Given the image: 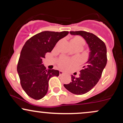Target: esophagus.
<instances>
[{
    "mask_svg": "<svg viewBox=\"0 0 123 123\" xmlns=\"http://www.w3.org/2000/svg\"><path fill=\"white\" fill-rule=\"evenodd\" d=\"M63 73H63V72L62 71V70H60V76H61V75H63Z\"/></svg>",
    "mask_w": 123,
    "mask_h": 123,
    "instance_id": "esophagus-1",
    "label": "esophagus"
}]
</instances>
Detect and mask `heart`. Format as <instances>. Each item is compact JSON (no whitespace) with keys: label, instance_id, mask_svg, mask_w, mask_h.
<instances>
[{"label":"heart","instance_id":"b5f03b06","mask_svg":"<svg viewBox=\"0 0 123 123\" xmlns=\"http://www.w3.org/2000/svg\"><path fill=\"white\" fill-rule=\"evenodd\" d=\"M70 42L73 44H79L81 45V46H83V45L85 44V42H84V39L82 37H80V36H76L74 38H73ZM70 62V61L67 59H62L60 60V61L59 62V66H60L62 68H64L67 67L69 65Z\"/></svg>","mask_w":123,"mask_h":123}]
</instances>
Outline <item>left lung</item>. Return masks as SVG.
Wrapping results in <instances>:
<instances>
[{
  "label": "left lung",
  "mask_w": 123,
  "mask_h": 123,
  "mask_svg": "<svg viewBox=\"0 0 123 123\" xmlns=\"http://www.w3.org/2000/svg\"><path fill=\"white\" fill-rule=\"evenodd\" d=\"M73 35H80L85 39L90 48L88 61L78 77L72 75V81L64 87L70 92L82 95L88 92L95 86L102 76L107 63V51L105 43L92 33L86 31H70Z\"/></svg>",
  "instance_id": "left-lung-1"
}]
</instances>
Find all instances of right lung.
Returning <instances> with one entry per match:
<instances>
[{
  "label": "right lung",
  "mask_w": 123,
  "mask_h": 123,
  "mask_svg": "<svg viewBox=\"0 0 123 123\" xmlns=\"http://www.w3.org/2000/svg\"><path fill=\"white\" fill-rule=\"evenodd\" d=\"M68 33V31H44L28 39L22 47L17 72L21 87L31 98L36 100L43 98L48 91L50 79L60 74L57 70L46 69L42 60Z\"/></svg>",
  "instance_id": "1"
}]
</instances>
